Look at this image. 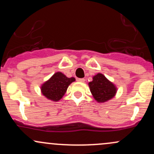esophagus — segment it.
<instances>
[{
    "label": "esophagus",
    "mask_w": 154,
    "mask_h": 154,
    "mask_svg": "<svg viewBox=\"0 0 154 154\" xmlns=\"http://www.w3.org/2000/svg\"><path fill=\"white\" fill-rule=\"evenodd\" d=\"M77 81L80 82H85V79L84 78H78L77 79Z\"/></svg>",
    "instance_id": "1"
}]
</instances>
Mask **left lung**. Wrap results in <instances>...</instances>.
Returning <instances> with one entry per match:
<instances>
[{
  "mask_svg": "<svg viewBox=\"0 0 154 154\" xmlns=\"http://www.w3.org/2000/svg\"><path fill=\"white\" fill-rule=\"evenodd\" d=\"M88 85L93 98L99 103L106 102L114 98L117 90L112 82L100 73L95 75L93 81Z\"/></svg>",
  "mask_w": 154,
  "mask_h": 154,
  "instance_id": "1",
  "label": "left lung"
}]
</instances>
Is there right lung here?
I'll return each mask as SVG.
<instances>
[{"mask_svg": "<svg viewBox=\"0 0 154 154\" xmlns=\"http://www.w3.org/2000/svg\"><path fill=\"white\" fill-rule=\"evenodd\" d=\"M75 81L74 77H66L61 72H56L41 86V92L44 96L53 101H58L63 96L69 85Z\"/></svg>", "mask_w": 154, "mask_h": 154, "instance_id": "obj_1", "label": "right lung"}]
</instances>
